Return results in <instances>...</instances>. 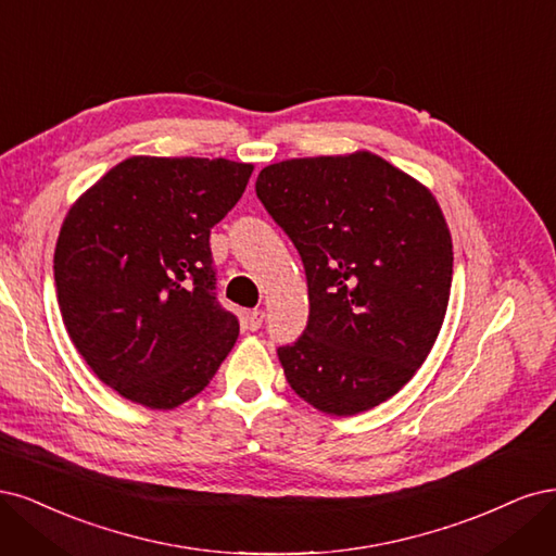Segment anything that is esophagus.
I'll return each mask as SVG.
<instances>
[{
    "label": "esophagus",
    "mask_w": 556,
    "mask_h": 556,
    "mask_svg": "<svg viewBox=\"0 0 556 556\" xmlns=\"http://www.w3.org/2000/svg\"><path fill=\"white\" fill-rule=\"evenodd\" d=\"M263 318H265V312L263 309H252L247 316V328L249 330H258L263 326Z\"/></svg>",
    "instance_id": "1"
}]
</instances>
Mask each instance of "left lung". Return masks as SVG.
Masks as SVG:
<instances>
[{"instance_id": "1", "label": "left lung", "mask_w": 556, "mask_h": 556, "mask_svg": "<svg viewBox=\"0 0 556 556\" xmlns=\"http://www.w3.org/2000/svg\"><path fill=\"white\" fill-rule=\"evenodd\" d=\"M256 195L307 275V328L277 349L286 381L330 416L397 395L451 298L453 240L432 191L361 150L265 166Z\"/></svg>"}]
</instances>
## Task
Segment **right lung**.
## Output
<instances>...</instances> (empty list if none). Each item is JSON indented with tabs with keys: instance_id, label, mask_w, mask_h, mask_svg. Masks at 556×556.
<instances>
[{
	"instance_id": "add662e5",
	"label": "right lung",
	"mask_w": 556,
	"mask_h": 556,
	"mask_svg": "<svg viewBox=\"0 0 556 556\" xmlns=\"http://www.w3.org/2000/svg\"><path fill=\"white\" fill-rule=\"evenodd\" d=\"M252 164L129 156L71 205L55 247L71 342L124 400L168 410L195 397L240 324L214 295L210 228L232 210Z\"/></svg>"
}]
</instances>
